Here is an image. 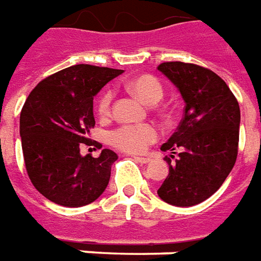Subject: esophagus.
<instances>
[{
	"label": "esophagus",
	"instance_id": "34e87169",
	"mask_svg": "<svg viewBox=\"0 0 261 261\" xmlns=\"http://www.w3.org/2000/svg\"><path fill=\"white\" fill-rule=\"evenodd\" d=\"M134 160H136L138 163H142V164H147L151 162L149 157H140V156H134Z\"/></svg>",
	"mask_w": 261,
	"mask_h": 261
}]
</instances>
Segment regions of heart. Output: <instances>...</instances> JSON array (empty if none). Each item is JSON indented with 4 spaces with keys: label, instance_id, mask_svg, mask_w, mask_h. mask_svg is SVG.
Masks as SVG:
<instances>
[{
    "label": "heart",
    "instance_id": "heart-1",
    "mask_svg": "<svg viewBox=\"0 0 261 261\" xmlns=\"http://www.w3.org/2000/svg\"><path fill=\"white\" fill-rule=\"evenodd\" d=\"M129 91L134 92L146 104H156L163 97V88L153 75H139L127 83ZM114 92L105 90L97 99V114L101 119L108 118L112 110ZM159 138V130L151 123L121 125L108 134V142L115 149L125 153H142Z\"/></svg>",
    "mask_w": 261,
    "mask_h": 261
}]
</instances>
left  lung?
Here are the masks:
<instances>
[{
    "mask_svg": "<svg viewBox=\"0 0 261 261\" xmlns=\"http://www.w3.org/2000/svg\"><path fill=\"white\" fill-rule=\"evenodd\" d=\"M157 70L171 80L186 102L177 130L160 147L171 154L164 157L169 175L157 194L167 204L193 206L215 194L233 169L239 146V104L226 83L210 68L166 62Z\"/></svg>",
    "mask_w": 261,
    "mask_h": 261,
    "instance_id": "left-lung-1",
    "label": "left lung"
}]
</instances>
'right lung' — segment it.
<instances>
[{"label":"right lung","mask_w":261,"mask_h":261,"mask_svg":"<svg viewBox=\"0 0 261 261\" xmlns=\"http://www.w3.org/2000/svg\"><path fill=\"white\" fill-rule=\"evenodd\" d=\"M122 70L75 64L46 77L22 107L19 134L29 178L55 204L83 206L104 193L116 153L81 156L95 125L94 95Z\"/></svg>","instance_id":"add662e5"}]
</instances>
